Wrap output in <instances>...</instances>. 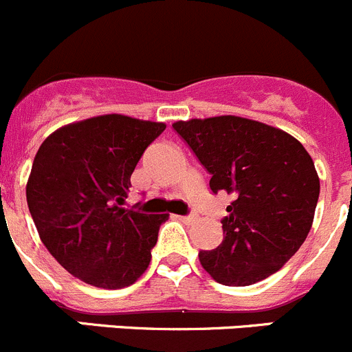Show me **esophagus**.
Instances as JSON below:
<instances>
[{"instance_id":"1","label":"esophagus","mask_w":352,"mask_h":352,"mask_svg":"<svg viewBox=\"0 0 352 352\" xmlns=\"http://www.w3.org/2000/svg\"><path fill=\"white\" fill-rule=\"evenodd\" d=\"M177 219H179L181 222H184V224H190V222L197 221V217H195V215H177Z\"/></svg>"}]
</instances>
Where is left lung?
Listing matches in <instances>:
<instances>
[{
    "label": "left lung",
    "mask_w": 352,
    "mask_h": 352,
    "mask_svg": "<svg viewBox=\"0 0 352 352\" xmlns=\"http://www.w3.org/2000/svg\"><path fill=\"white\" fill-rule=\"evenodd\" d=\"M173 128L212 175L210 190L234 197L222 219V243L198 253L201 267L236 287L276 274L311 229L320 195L311 155L280 128L231 114Z\"/></svg>",
    "instance_id": "left-lung-1"
}]
</instances>
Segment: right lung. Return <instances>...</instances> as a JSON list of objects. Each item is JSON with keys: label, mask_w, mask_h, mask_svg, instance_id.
Instances as JSON below:
<instances>
[{"label": "right lung", "mask_w": 352, "mask_h": 352, "mask_svg": "<svg viewBox=\"0 0 352 352\" xmlns=\"http://www.w3.org/2000/svg\"><path fill=\"white\" fill-rule=\"evenodd\" d=\"M164 123L102 114L65 124L37 151L27 204L41 241L72 276L102 289L137 283L169 214L124 208L130 177Z\"/></svg>", "instance_id": "1"}]
</instances>
